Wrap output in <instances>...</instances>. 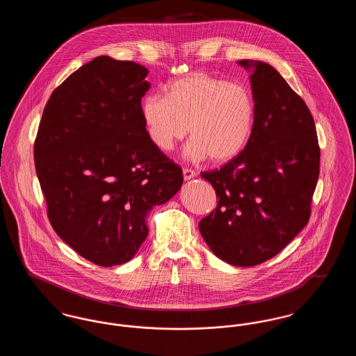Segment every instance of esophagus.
Returning a JSON list of instances; mask_svg holds the SVG:
<instances>
[{
	"mask_svg": "<svg viewBox=\"0 0 356 356\" xmlns=\"http://www.w3.org/2000/svg\"><path fill=\"white\" fill-rule=\"evenodd\" d=\"M183 175H184V180H191L196 176V172L193 170H189V168H184L183 170Z\"/></svg>",
	"mask_w": 356,
	"mask_h": 356,
	"instance_id": "esophagus-1",
	"label": "esophagus"
}]
</instances>
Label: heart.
Returning a JSON list of instances; mask_svg holds the SVG:
<instances>
[{"label": "heart", "mask_w": 356, "mask_h": 356, "mask_svg": "<svg viewBox=\"0 0 356 356\" xmlns=\"http://www.w3.org/2000/svg\"><path fill=\"white\" fill-rule=\"evenodd\" d=\"M141 118L156 148L170 152L189 129L186 156L225 164L243 152L254 132L256 102L243 85L195 72L165 86V97L152 95Z\"/></svg>", "instance_id": "obj_1"}]
</instances>
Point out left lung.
Wrapping results in <instances>:
<instances>
[{"label":"left lung","mask_w":356,"mask_h":356,"mask_svg":"<svg viewBox=\"0 0 356 356\" xmlns=\"http://www.w3.org/2000/svg\"><path fill=\"white\" fill-rule=\"evenodd\" d=\"M238 64L252 68L254 132L236 159L202 173L218 205L199 229L219 259L252 267L279 254L309 220L321 148L308 106L280 73L261 61Z\"/></svg>","instance_id":"8db88e82"}]
</instances>
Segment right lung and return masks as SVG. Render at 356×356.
I'll use <instances>...</instances> for the list:
<instances>
[{"label": "right lung", "mask_w": 356, "mask_h": 356, "mask_svg": "<svg viewBox=\"0 0 356 356\" xmlns=\"http://www.w3.org/2000/svg\"><path fill=\"white\" fill-rule=\"evenodd\" d=\"M147 74L132 61L93 58L53 90L34 141L53 229L102 267L135 256L148 212L183 184V170L156 148L141 118Z\"/></svg>", "instance_id": "right-lung-1"}]
</instances>
